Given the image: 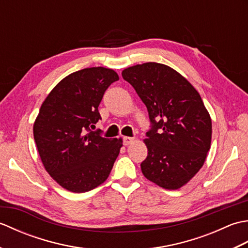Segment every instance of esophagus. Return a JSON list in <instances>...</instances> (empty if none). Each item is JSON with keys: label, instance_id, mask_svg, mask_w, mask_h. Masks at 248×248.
Listing matches in <instances>:
<instances>
[{"label": "esophagus", "instance_id": "34e87169", "mask_svg": "<svg viewBox=\"0 0 248 248\" xmlns=\"http://www.w3.org/2000/svg\"><path fill=\"white\" fill-rule=\"evenodd\" d=\"M134 140H135L134 138H130V136H124V145L129 146V145L132 144Z\"/></svg>", "mask_w": 248, "mask_h": 248}]
</instances>
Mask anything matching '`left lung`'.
Wrapping results in <instances>:
<instances>
[{
  "label": "left lung",
  "mask_w": 248,
  "mask_h": 248,
  "mask_svg": "<svg viewBox=\"0 0 248 248\" xmlns=\"http://www.w3.org/2000/svg\"><path fill=\"white\" fill-rule=\"evenodd\" d=\"M123 78L148 109L152 124L144 143L143 175L165 189H178L196 175L211 147L212 121L199 93L180 73L159 62L128 67Z\"/></svg>",
  "instance_id": "1"
}]
</instances>
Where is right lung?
<instances>
[{
  "label": "right lung",
  "mask_w": 248,
  "mask_h": 248,
  "mask_svg": "<svg viewBox=\"0 0 248 248\" xmlns=\"http://www.w3.org/2000/svg\"><path fill=\"white\" fill-rule=\"evenodd\" d=\"M119 77L113 69L92 67L62 78L41 104L34 140L46 172L68 191L85 193L107 180L123 139H105L91 128L101 119L104 92Z\"/></svg>",
  "instance_id": "1"
}]
</instances>
